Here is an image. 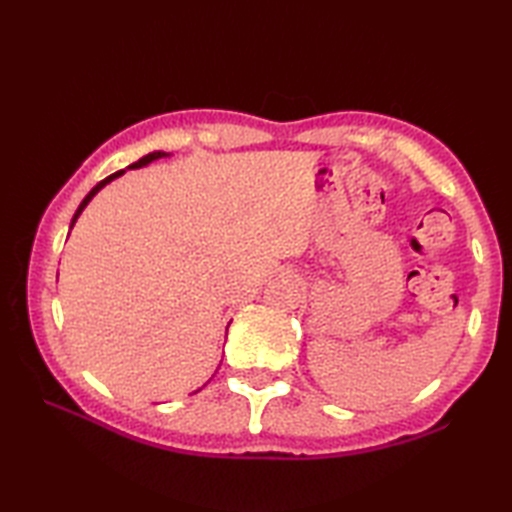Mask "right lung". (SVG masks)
Here are the masks:
<instances>
[{
	"label": "right lung",
	"mask_w": 512,
	"mask_h": 512,
	"mask_svg": "<svg viewBox=\"0 0 512 512\" xmlns=\"http://www.w3.org/2000/svg\"><path fill=\"white\" fill-rule=\"evenodd\" d=\"M165 156H169V154H165V151H154V154H147L145 158H140L138 162H134V165H132V169H138V167H145V165H149V162H151V160H158V158H165ZM121 173H123V171H116V173H112V176H107L105 180H101L99 184H96V187H94V189H92V191H90L88 195H85V200H83V202L79 204V209H76V213H74V217H72V224L76 222V217H79V215H81V211L85 209V206H88V202H90V200L94 198V195H96V193H99V191H101V189L105 187V184H107V182H112L114 178H118V176H121ZM72 224H70V228H72Z\"/></svg>",
	"instance_id": "right-lung-1"
}]
</instances>
